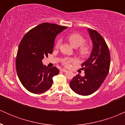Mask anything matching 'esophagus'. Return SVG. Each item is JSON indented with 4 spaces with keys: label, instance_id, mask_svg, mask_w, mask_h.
Masks as SVG:
<instances>
[{
    "label": "esophagus",
    "instance_id": "esophagus-1",
    "mask_svg": "<svg viewBox=\"0 0 125 125\" xmlns=\"http://www.w3.org/2000/svg\"><path fill=\"white\" fill-rule=\"evenodd\" d=\"M61 71L63 72H67V70H66L65 69H62Z\"/></svg>",
    "mask_w": 125,
    "mask_h": 125
}]
</instances>
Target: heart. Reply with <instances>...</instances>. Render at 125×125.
Here are the masks:
<instances>
[{
	"label": "heart",
	"mask_w": 125,
	"mask_h": 125,
	"mask_svg": "<svg viewBox=\"0 0 125 125\" xmlns=\"http://www.w3.org/2000/svg\"><path fill=\"white\" fill-rule=\"evenodd\" d=\"M66 39L70 44L73 48H77V53L82 58H86L91 54L92 49L89 44L84 43L85 39L82 36L77 33H72L66 36ZM61 44V41L58 39L55 44V48H58ZM74 59L71 58H64L62 63L64 66L69 67L72 63L74 62Z\"/></svg>",
	"instance_id": "obj_1"
}]
</instances>
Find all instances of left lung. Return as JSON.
I'll return each mask as SVG.
<instances>
[{
	"instance_id": "8db88e82",
	"label": "left lung",
	"mask_w": 125,
	"mask_h": 125,
	"mask_svg": "<svg viewBox=\"0 0 125 125\" xmlns=\"http://www.w3.org/2000/svg\"><path fill=\"white\" fill-rule=\"evenodd\" d=\"M94 47L90 58L82 64L83 77L77 74L70 81L71 89L77 94L87 96L99 88L109 72L110 52L105 41L94 30L88 29Z\"/></svg>"
}]
</instances>
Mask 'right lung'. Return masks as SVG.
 I'll return each instance as SVG.
<instances>
[{
	"label": "right lung",
	"mask_w": 125,
	"mask_h": 125,
	"mask_svg": "<svg viewBox=\"0 0 125 125\" xmlns=\"http://www.w3.org/2000/svg\"><path fill=\"white\" fill-rule=\"evenodd\" d=\"M67 28L43 23L31 29L22 38L16 59L17 74L21 83L30 92L39 94L53 84V77L59 71L56 67L43 65L42 60L53 52L54 39Z\"/></svg>",
	"instance_id": "obj_1"
}]
</instances>
